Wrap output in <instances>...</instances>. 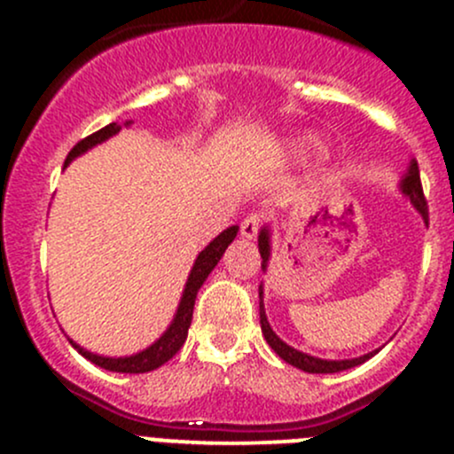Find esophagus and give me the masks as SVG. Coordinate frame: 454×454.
<instances>
[{
  "mask_svg": "<svg viewBox=\"0 0 454 454\" xmlns=\"http://www.w3.org/2000/svg\"><path fill=\"white\" fill-rule=\"evenodd\" d=\"M261 223H263V213H248L241 222V237L246 239H253V237L259 232Z\"/></svg>",
  "mask_w": 454,
  "mask_h": 454,
  "instance_id": "esophagus-1",
  "label": "esophagus"
}]
</instances>
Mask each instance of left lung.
Wrapping results in <instances>:
<instances>
[{"label": "left lung", "instance_id": "left-lung-1", "mask_svg": "<svg viewBox=\"0 0 454 454\" xmlns=\"http://www.w3.org/2000/svg\"><path fill=\"white\" fill-rule=\"evenodd\" d=\"M400 189H402V193L411 200V204H413L415 208L422 213L424 222L428 223V206H426L422 180H419V168H418V162H415V160L411 162V167H409V171H406L404 180H402ZM259 253H261V259H263L261 268L265 270V265H268V259H270V235L265 228L261 231V235H259ZM259 296H261V301H259L261 332H263L268 345L277 351L278 358H283L287 364H292V367L305 371V373H338V371L358 367V364H363L364 360H369L371 356L378 354V351H371V354H364V356H360V358H351V360H320V358H314V356L303 354V351L286 345V342H283L281 338L272 332V327H270V323H268V316H265V309H263V290H261V287H259Z\"/></svg>", "mask_w": 454, "mask_h": 454}]
</instances>
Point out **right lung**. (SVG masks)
I'll use <instances>...</instances> for the list:
<instances>
[{"label": "right lung", "instance_id": "right-lung-1", "mask_svg": "<svg viewBox=\"0 0 454 454\" xmlns=\"http://www.w3.org/2000/svg\"><path fill=\"white\" fill-rule=\"evenodd\" d=\"M125 125H129V122H125ZM121 129H122V125H118V122H109L107 127L98 129L96 134L87 136V138L76 142L74 149L67 153L66 164H70L76 155L85 153V151L91 149V146L100 145V142H105L107 138H112V136H116ZM237 231H239V226L226 228L222 235L215 237V239L210 241V244L198 254V259H195V263H193V270H191V274H189V281H186L184 292H182V301H180V308H177V312H176V318H173V323L168 325L167 332H164L162 336L153 342V345L146 347V349L140 351V354L127 356V358H105V356L91 354V351H87V349H83V347L76 345L74 340H70L72 347H74V349L79 351L83 358L90 360V363L98 364L100 369L116 371V373H146V371L162 367V364L168 363V360H171L173 356L180 351V347L184 345L186 336H189L191 320H193V305H195V299H198V290L204 286L206 277L213 272V268L217 265V261L222 259L223 253H226L228 244H231V241L237 237Z\"/></svg>", "mask_w": 454, "mask_h": 454}]
</instances>
